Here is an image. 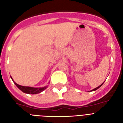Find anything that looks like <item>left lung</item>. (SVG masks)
<instances>
[{
  "label": "left lung",
  "mask_w": 123,
  "mask_h": 123,
  "mask_svg": "<svg viewBox=\"0 0 123 123\" xmlns=\"http://www.w3.org/2000/svg\"><path fill=\"white\" fill-rule=\"evenodd\" d=\"M104 82H103V83H102V84H101V85H100V86H98V87H97L95 88V89H92V91H96V90H97V89H98V88H99V87H101V86H102V85H103V84H104Z\"/></svg>",
  "instance_id": "8db88e82"
}]
</instances>
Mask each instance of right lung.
<instances>
[{
	"instance_id": "add662e5",
	"label": "right lung",
	"mask_w": 123,
	"mask_h": 123,
	"mask_svg": "<svg viewBox=\"0 0 123 123\" xmlns=\"http://www.w3.org/2000/svg\"><path fill=\"white\" fill-rule=\"evenodd\" d=\"M12 81H13V82L15 83V84L17 86V87L19 89V90H21L22 92H23L24 93H26V94H39V93H41L42 91H44L45 89L47 88V86L42 87H28V86H23L19 85L18 84H17L15 82H14V81L13 80L12 78L11 77Z\"/></svg>"
}]
</instances>
